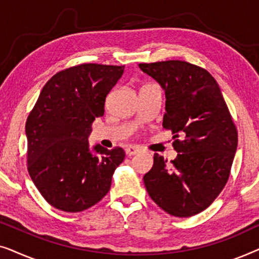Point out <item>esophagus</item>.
I'll return each mask as SVG.
<instances>
[{
    "label": "esophagus",
    "instance_id": "1",
    "mask_svg": "<svg viewBox=\"0 0 259 259\" xmlns=\"http://www.w3.org/2000/svg\"><path fill=\"white\" fill-rule=\"evenodd\" d=\"M126 154L128 155V157H132V155H136L139 153V148L136 147V146H132V145H130V146L126 147Z\"/></svg>",
    "mask_w": 259,
    "mask_h": 259
}]
</instances>
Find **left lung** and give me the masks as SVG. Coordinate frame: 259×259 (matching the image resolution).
Segmentation results:
<instances>
[{
	"label": "left lung",
	"mask_w": 259,
	"mask_h": 259,
	"mask_svg": "<svg viewBox=\"0 0 259 259\" xmlns=\"http://www.w3.org/2000/svg\"><path fill=\"white\" fill-rule=\"evenodd\" d=\"M139 68L165 92L162 127L177 139V158L167 164L155 153L144 176L152 200L168 214L194 215L210 206L224 189L237 151L236 126L217 81L206 70L171 60L140 63Z\"/></svg>",
	"instance_id": "left-lung-1"
}]
</instances>
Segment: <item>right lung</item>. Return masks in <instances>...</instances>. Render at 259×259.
Wrapping results in <instances>:
<instances>
[{
    "label": "right lung",
    "mask_w": 259,
    "mask_h": 259,
    "mask_svg": "<svg viewBox=\"0 0 259 259\" xmlns=\"http://www.w3.org/2000/svg\"><path fill=\"white\" fill-rule=\"evenodd\" d=\"M125 66L84 63L55 74L42 88L26 122L28 171L42 197L65 212H81L111 189L121 147L91 146L92 122Z\"/></svg>",
    "instance_id": "add662e5"
}]
</instances>
